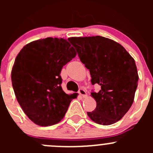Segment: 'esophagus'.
<instances>
[{
    "instance_id": "esophagus-1",
    "label": "esophagus",
    "mask_w": 153,
    "mask_h": 153,
    "mask_svg": "<svg viewBox=\"0 0 153 153\" xmlns=\"http://www.w3.org/2000/svg\"><path fill=\"white\" fill-rule=\"evenodd\" d=\"M78 93H79L80 95H81V96L83 97V98H86V97L87 96V95H86V90L84 89H83V88H81V89L78 90Z\"/></svg>"
}]
</instances>
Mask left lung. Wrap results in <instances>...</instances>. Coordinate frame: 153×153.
<instances>
[{
  "instance_id": "left-lung-1",
  "label": "left lung",
  "mask_w": 153,
  "mask_h": 153,
  "mask_svg": "<svg viewBox=\"0 0 153 153\" xmlns=\"http://www.w3.org/2000/svg\"><path fill=\"white\" fill-rule=\"evenodd\" d=\"M81 62L89 70L91 83L101 86L91 96L96 108L87 112L94 122L110 125L117 122L133 103L138 75L135 60L124 47L101 36L73 37L68 39Z\"/></svg>"
}]
</instances>
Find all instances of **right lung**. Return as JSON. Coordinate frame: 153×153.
Returning <instances> with one entry per match:
<instances>
[{"mask_svg":"<svg viewBox=\"0 0 153 153\" xmlns=\"http://www.w3.org/2000/svg\"><path fill=\"white\" fill-rule=\"evenodd\" d=\"M76 56L64 38H47L29 43L15 58L11 78L18 102L32 122L51 126L63 119L73 95L62 89L63 67Z\"/></svg>","mask_w":153,"mask_h":153,"instance_id":"obj_1","label":"right lung"}]
</instances>
